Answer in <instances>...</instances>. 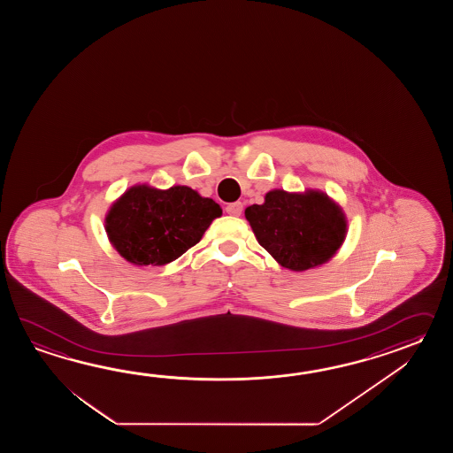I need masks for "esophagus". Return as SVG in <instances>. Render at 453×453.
<instances>
[{"label": "esophagus", "mask_w": 453, "mask_h": 453, "mask_svg": "<svg viewBox=\"0 0 453 453\" xmlns=\"http://www.w3.org/2000/svg\"><path fill=\"white\" fill-rule=\"evenodd\" d=\"M225 211H226V213H228V215H233V217H240L241 212H242V203H228V205L225 207Z\"/></svg>", "instance_id": "1"}]
</instances>
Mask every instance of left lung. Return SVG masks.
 Wrapping results in <instances>:
<instances>
[{
    "label": "left lung",
    "instance_id": "obj_1",
    "mask_svg": "<svg viewBox=\"0 0 453 453\" xmlns=\"http://www.w3.org/2000/svg\"><path fill=\"white\" fill-rule=\"evenodd\" d=\"M244 215L260 246L293 272L327 264L347 238V215L320 189H272L264 203L250 205Z\"/></svg>",
    "mask_w": 453,
    "mask_h": 453
}]
</instances>
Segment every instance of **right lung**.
Instances as JSON below:
<instances>
[{"label":"right lung","mask_w":453,"mask_h":453,"mask_svg":"<svg viewBox=\"0 0 453 453\" xmlns=\"http://www.w3.org/2000/svg\"><path fill=\"white\" fill-rule=\"evenodd\" d=\"M222 207L189 186L158 189L149 183L127 188L105 215L116 252L137 267L166 265L203 240Z\"/></svg>","instance_id":"right-lung-1"}]
</instances>
